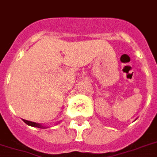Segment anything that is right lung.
<instances>
[{"instance_id": "add662e5", "label": "right lung", "mask_w": 157, "mask_h": 157, "mask_svg": "<svg viewBox=\"0 0 157 157\" xmlns=\"http://www.w3.org/2000/svg\"><path fill=\"white\" fill-rule=\"evenodd\" d=\"M23 120H24V122H25L26 124H28L29 126L35 127V128H46V127H44V125H42V124H38V123L28 121V120H25V119H23Z\"/></svg>"}]
</instances>
